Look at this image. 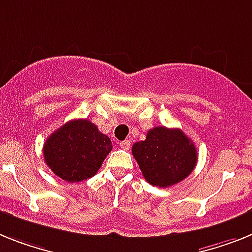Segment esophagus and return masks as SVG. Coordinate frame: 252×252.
<instances>
[{"mask_svg": "<svg viewBox=\"0 0 252 252\" xmlns=\"http://www.w3.org/2000/svg\"><path fill=\"white\" fill-rule=\"evenodd\" d=\"M119 146L123 148V150H129V148H130V141H128V139H126V141H122L119 143Z\"/></svg>", "mask_w": 252, "mask_h": 252, "instance_id": "34e87169", "label": "esophagus"}]
</instances>
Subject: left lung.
<instances>
[{"instance_id":"8db88e82","label":"left lung","mask_w":252,"mask_h":252,"mask_svg":"<svg viewBox=\"0 0 252 252\" xmlns=\"http://www.w3.org/2000/svg\"><path fill=\"white\" fill-rule=\"evenodd\" d=\"M132 153L146 181L167 188L188 178L198 161L196 148L180 129L155 126L144 141L133 144Z\"/></svg>"}]
</instances>
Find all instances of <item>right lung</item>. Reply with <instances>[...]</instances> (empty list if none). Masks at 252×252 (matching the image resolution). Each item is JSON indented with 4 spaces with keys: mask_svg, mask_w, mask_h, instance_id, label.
<instances>
[{
    "mask_svg": "<svg viewBox=\"0 0 252 252\" xmlns=\"http://www.w3.org/2000/svg\"><path fill=\"white\" fill-rule=\"evenodd\" d=\"M113 148L110 138L87 119H74L49 135L43 155L48 167L62 180L93 178Z\"/></svg>",
    "mask_w": 252,
    "mask_h": 252,
    "instance_id": "1",
    "label": "right lung"
}]
</instances>
